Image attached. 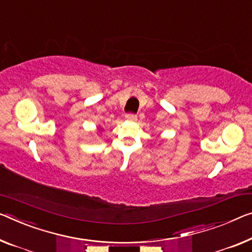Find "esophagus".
<instances>
[{
	"label": "esophagus",
	"instance_id": "1",
	"mask_svg": "<svg viewBox=\"0 0 252 252\" xmlns=\"http://www.w3.org/2000/svg\"><path fill=\"white\" fill-rule=\"evenodd\" d=\"M126 118H127V121H129V122H136L137 121V116L134 115V114H128L126 116Z\"/></svg>",
	"mask_w": 252,
	"mask_h": 252
}]
</instances>
